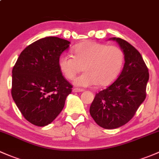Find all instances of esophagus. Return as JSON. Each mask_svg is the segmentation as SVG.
Returning <instances> with one entry per match:
<instances>
[{
  "instance_id": "obj_1",
  "label": "esophagus",
  "mask_w": 159,
  "mask_h": 159,
  "mask_svg": "<svg viewBox=\"0 0 159 159\" xmlns=\"http://www.w3.org/2000/svg\"><path fill=\"white\" fill-rule=\"evenodd\" d=\"M72 91H73V92H82V91H84V90L81 89V88H74Z\"/></svg>"
}]
</instances>
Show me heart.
I'll use <instances>...</instances> for the list:
<instances>
[{"mask_svg":"<svg viewBox=\"0 0 159 159\" xmlns=\"http://www.w3.org/2000/svg\"><path fill=\"white\" fill-rule=\"evenodd\" d=\"M124 63V53L116 46H107L98 42L86 41L77 45L73 56L63 54L58 58V67L67 79L77 86L89 87L98 84L107 86L119 76Z\"/></svg>","mask_w":159,"mask_h":159,"instance_id":"heart-1","label":"heart"}]
</instances>
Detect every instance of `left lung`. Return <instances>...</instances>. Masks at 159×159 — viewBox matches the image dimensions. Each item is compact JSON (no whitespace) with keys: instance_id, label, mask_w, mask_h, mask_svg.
<instances>
[{"instance_id":"left-lung-1","label":"left lung","mask_w":159,"mask_h":159,"mask_svg":"<svg viewBox=\"0 0 159 159\" xmlns=\"http://www.w3.org/2000/svg\"><path fill=\"white\" fill-rule=\"evenodd\" d=\"M124 53V66L117 79L95 95L90 114L98 125L108 129L127 123L146 99L149 78L141 54L126 40L112 37Z\"/></svg>"}]
</instances>
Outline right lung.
Listing matches in <instances>:
<instances>
[{
    "mask_svg": "<svg viewBox=\"0 0 159 159\" xmlns=\"http://www.w3.org/2000/svg\"><path fill=\"white\" fill-rule=\"evenodd\" d=\"M70 42L55 36L28 46L12 71L11 94L24 118L37 126L51 123L62 110L72 85L63 77L58 58Z\"/></svg>",
    "mask_w": 159,
    "mask_h": 159,
    "instance_id": "obj_1",
    "label": "right lung"
}]
</instances>
